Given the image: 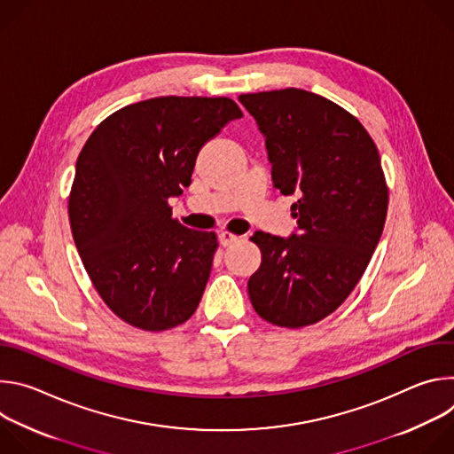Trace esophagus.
<instances>
[{
    "mask_svg": "<svg viewBox=\"0 0 454 454\" xmlns=\"http://www.w3.org/2000/svg\"><path fill=\"white\" fill-rule=\"evenodd\" d=\"M237 240H239V237L233 235V233H230V231H221V233H219V242H221L224 247L235 244Z\"/></svg>",
    "mask_w": 454,
    "mask_h": 454,
    "instance_id": "1",
    "label": "esophagus"
}]
</instances>
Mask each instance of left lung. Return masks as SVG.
<instances>
[{
	"label": "left lung",
	"instance_id": "obj_1",
	"mask_svg": "<svg viewBox=\"0 0 454 454\" xmlns=\"http://www.w3.org/2000/svg\"><path fill=\"white\" fill-rule=\"evenodd\" d=\"M239 102L266 138L273 186L298 198L289 237H251L262 262L249 300L273 325L305 327L347 300L379 244L387 210L380 158L359 120L316 93L287 88Z\"/></svg>",
	"mask_w": 454,
	"mask_h": 454
}]
</instances>
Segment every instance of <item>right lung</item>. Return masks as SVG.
<instances>
[{"instance_id": "add662e5", "label": "right lung", "mask_w": 454, "mask_h": 454, "mask_svg": "<svg viewBox=\"0 0 454 454\" xmlns=\"http://www.w3.org/2000/svg\"><path fill=\"white\" fill-rule=\"evenodd\" d=\"M242 111L231 98L156 97L106 118L82 147L68 214L82 264L129 325L167 331L196 312L217 237L172 219L207 142Z\"/></svg>"}]
</instances>
